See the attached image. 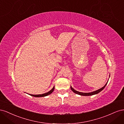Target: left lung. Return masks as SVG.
<instances>
[{
    "label": "left lung",
    "mask_w": 124,
    "mask_h": 124,
    "mask_svg": "<svg viewBox=\"0 0 124 124\" xmlns=\"http://www.w3.org/2000/svg\"><path fill=\"white\" fill-rule=\"evenodd\" d=\"M108 82L106 84V85H105L103 87L101 88L100 89H98L97 90V91H95V92H91V93H81V92H78L77 91H76V90H74L71 86H70V88H71V89L72 90V92H74V93H77V94H78V95H81V96H92V95H95V94H97V93H99V92H100L101 91H102V90L104 89V88L106 87V85L107 84Z\"/></svg>",
    "instance_id": "1"
}]
</instances>
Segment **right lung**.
I'll return each instance as SVG.
<instances>
[{
    "mask_svg": "<svg viewBox=\"0 0 124 124\" xmlns=\"http://www.w3.org/2000/svg\"><path fill=\"white\" fill-rule=\"evenodd\" d=\"M54 88H55V87L54 86V87L52 88L50 91H49V92H47V93H43V94H41V95H31V94H30V95L32 96H33V97H41L46 96H48V95H50L52 93H53V92L54 91Z\"/></svg>",
    "mask_w": 124,
    "mask_h": 124,
    "instance_id": "1",
    "label": "right lung"
}]
</instances>
